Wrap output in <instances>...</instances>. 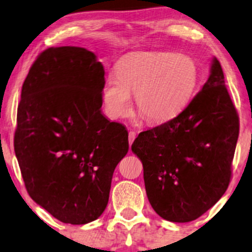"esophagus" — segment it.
<instances>
[{
    "label": "esophagus",
    "instance_id": "obj_1",
    "mask_svg": "<svg viewBox=\"0 0 252 252\" xmlns=\"http://www.w3.org/2000/svg\"><path fill=\"white\" fill-rule=\"evenodd\" d=\"M135 136H136L135 132H133V130H130V132L128 133V142H129V146H132V143L134 142V140H135Z\"/></svg>",
    "mask_w": 252,
    "mask_h": 252
}]
</instances>
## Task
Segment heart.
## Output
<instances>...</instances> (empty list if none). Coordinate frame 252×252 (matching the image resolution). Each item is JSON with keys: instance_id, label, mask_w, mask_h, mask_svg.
<instances>
[{"instance_id": "1", "label": "heart", "mask_w": 252, "mask_h": 252, "mask_svg": "<svg viewBox=\"0 0 252 252\" xmlns=\"http://www.w3.org/2000/svg\"><path fill=\"white\" fill-rule=\"evenodd\" d=\"M198 65L191 57L167 51H139L125 56L117 74L106 75L102 97L108 115L122 118L132 110L135 94L137 110L149 123L159 124L178 116L194 94Z\"/></svg>"}]
</instances>
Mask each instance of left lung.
I'll return each mask as SVG.
<instances>
[{"mask_svg": "<svg viewBox=\"0 0 252 252\" xmlns=\"http://www.w3.org/2000/svg\"><path fill=\"white\" fill-rule=\"evenodd\" d=\"M240 123L217 58L211 73L175 118L141 132L132 151L143 165L151 206L172 222L197 219L225 194Z\"/></svg>", "mask_w": 252, "mask_h": 252, "instance_id": "8db88e82", "label": "left lung"}]
</instances>
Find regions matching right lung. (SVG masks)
Returning a JSON list of instances; mask_svg holds the SVG:
<instances>
[{
  "label": "right lung",
  "instance_id": "1",
  "mask_svg": "<svg viewBox=\"0 0 252 252\" xmlns=\"http://www.w3.org/2000/svg\"><path fill=\"white\" fill-rule=\"evenodd\" d=\"M104 67L80 47L42 51L24 81L15 153L26 190L65 223L94 221L128 151L125 126L102 113Z\"/></svg>",
  "mask_w": 252,
  "mask_h": 252
}]
</instances>
